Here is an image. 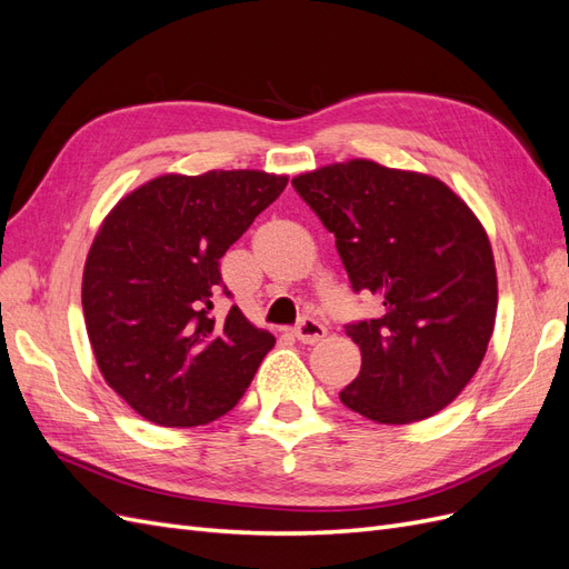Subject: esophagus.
<instances>
[{
  "mask_svg": "<svg viewBox=\"0 0 569 569\" xmlns=\"http://www.w3.org/2000/svg\"><path fill=\"white\" fill-rule=\"evenodd\" d=\"M295 335H297V339L303 341V343H316V341H320V339L327 335V327H325L318 318L306 316V318H301L299 325L295 327Z\"/></svg>",
  "mask_w": 569,
  "mask_h": 569,
  "instance_id": "34e87169",
  "label": "esophagus"
}]
</instances>
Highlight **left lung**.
Segmentation results:
<instances>
[{"instance_id":"1","label":"left lung","mask_w":569,"mask_h":569,"mask_svg":"<svg viewBox=\"0 0 569 569\" xmlns=\"http://www.w3.org/2000/svg\"><path fill=\"white\" fill-rule=\"evenodd\" d=\"M337 251L356 295L380 316L347 325L360 372L339 393L368 420L408 425L465 389L487 353L498 287L489 237L432 176L356 159L291 180Z\"/></svg>"}]
</instances>
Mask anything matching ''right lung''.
<instances>
[{"label": "right lung", "instance_id": "obj_1", "mask_svg": "<svg viewBox=\"0 0 569 569\" xmlns=\"http://www.w3.org/2000/svg\"><path fill=\"white\" fill-rule=\"evenodd\" d=\"M284 176H161L120 199L82 272L97 366L132 410L161 427L213 422L242 399L274 337L237 306L213 313L220 258L282 194Z\"/></svg>", "mask_w": 569, "mask_h": 569}]
</instances>
